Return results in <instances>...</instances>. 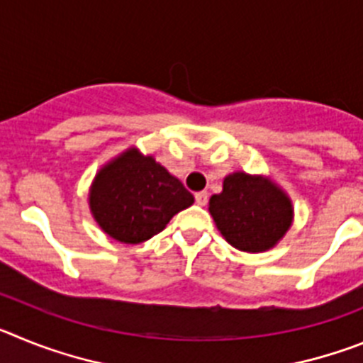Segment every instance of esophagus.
<instances>
[{"label": "esophagus", "instance_id": "obj_1", "mask_svg": "<svg viewBox=\"0 0 363 363\" xmlns=\"http://www.w3.org/2000/svg\"><path fill=\"white\" fill-rule=\"evenodd\" d=\"M194 200H196L198 205H201V207H203V205H207V201H209V192L207 191L196 192V194H194Z\"/></svg>", "mask_w": 363, "mask_h": 363}]
</instances>
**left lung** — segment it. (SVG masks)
I'll return each mask as SVG.
<instances>
[{
    "label": "left lung",
    "mask_w": 363,
    "mask_h": 363,
    "mask_svg": "<svg viewBox=\"0 0 363 363\" xmlns=\"http://www.w3.org/2000/svg\"><path fill=\"white\" fill-rule=\"evenodd\" d=\"M216 227L233 247L247 252L271 249L293 221L289 198L264 178L234 172L209 201Z\"/></svg>",
    "instance_id": "obj_1"
}]
</instances>
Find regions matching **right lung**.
<instances>
[{
    "mask_svg": "<svg viewBox=\"0 0 363 363\" xmlns=\"http://www.w3.org/2000/svg\"><path fill=\"white\" fill-rule=\"evenodd\" d=\"M194 198L184 184L136 149L123 152L96 176L91 211L99 227L123 243H142L162 233Z\"/></svg>",
    "mask_w": 363,
    "mask_h": 363,
    "instance_id": "obj_1",
    "label": "right lung"
}]
</instances>
